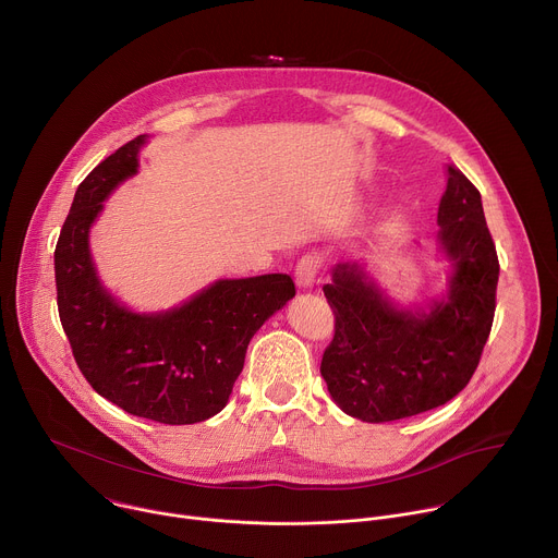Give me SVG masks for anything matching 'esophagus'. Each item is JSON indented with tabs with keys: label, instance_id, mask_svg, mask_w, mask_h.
<instances>
[{
	"label": "esophagus",
	"instance_id": "1",
	"mask_svg": "<svg viewBox=\"0 0 558 558\" xmlns=\"http://www.w3.org/2000/svg\"><path fill=\"white\" fill-rule=\"evenodd\" d=\"M319 274V258L317 256H302L295 265V284L300 289H311Z\"/></svg>",
	"mask_w": 558,
	"mask_h": 558
}]
</instances>
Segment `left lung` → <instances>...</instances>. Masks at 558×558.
Instances as JSON below:
<instances>
[{"mask_svg": "<svg viewBox=\"0 0 558 558\" xmlns=\"http://www.w3.org/2000/svg\"><path fill=\"white\" fill-rule=\"evenodd\" d=\"M438 241L453 263L449 291L427 311L395 306L356 263H339L324 295L335 335L319 373L335 403L363 423L445 405L471 381L495 315L499 260L475 185L447 166Z\"/></svg>", "mask_w": 558, "mask_h": 558, "instance_id": "8db88e82", "label": "left lung"}]
</instances>
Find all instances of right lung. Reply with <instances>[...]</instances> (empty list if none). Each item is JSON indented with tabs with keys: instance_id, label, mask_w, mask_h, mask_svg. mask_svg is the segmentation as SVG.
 <instances>
[{
	"instance_id": "add662e5",
	"label": "right lung",
	"mask_w": 558,
	"mask_h": 558,
	"mask_svg": "<svg viewBox=\"0 0 558 558\" xmlns=\"http://www.w3.org/2000/svg\"><path fill=\"white\" fill-rule=\"evenodd\" d=\"M146 135L120 146L78 185L54 250L57 304L72 354L89 386L124 412L163 425L219 414L254 332L295 284L287 274L217 280L166 313H133L98 280L89 228L118 183L137 172Z\"/></svg>"
}]
</instances>
